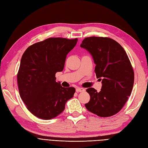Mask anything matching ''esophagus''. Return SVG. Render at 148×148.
<instances>
[{
	"label": "esophagus",
	"instance_id": "34e87169",
	"mask_svg": "<svg viewBox=\"0 0 148 148\" xmlns=\"http://www.w3.org/2000/svg\"><path fill=\"white\" fill-rule=\"evenodd\" d=\"M85 89L84 88H78L76 89V91H77V92H83V91H84Z\"/></svg>",
	"mask_w": 148,
	"mask_h": 148
}]
</instances>
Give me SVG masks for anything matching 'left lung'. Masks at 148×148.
I'll return each mask as SVG.
<instances>
[{"mask_svg": "<svg viewBox=\"0 0 148 148\" xmlns=\"http://www.w3.org/2000/svg\"><path fill=\"white\" fill-rule=\"evenodd\" d=\"M80 47L92 56L96 77L102 81L100 92L93 88L86 89L90 101L85 107L99 117L116 114L127 101L134 83V71L126 52L109 38H86Z\"/></svg>", "mask_w": 148, "mask_h": 148, "instance_id": "left-lung-1", "label": "left lung"}]
</instances>
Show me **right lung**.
<instances>
[{
    "label": "right lung",
    "instance_id": "1",
    "mask_svg": "<svg viewBox=\"0 0 148 148\" xmlns=\"http://www.w3.org/2000/svg\"><path fill=\"white\" fill-rule=\"evenodd\" d=\"M78 39L50 38L35 43L22 56L17 82L20 95L27 109L44 120L54 118L65 109L75 92L56 82V73L63 71L66 55Z\"/></svg>",
    "mask_w": 148,
    "mask_h": 148
}]
</instances>
